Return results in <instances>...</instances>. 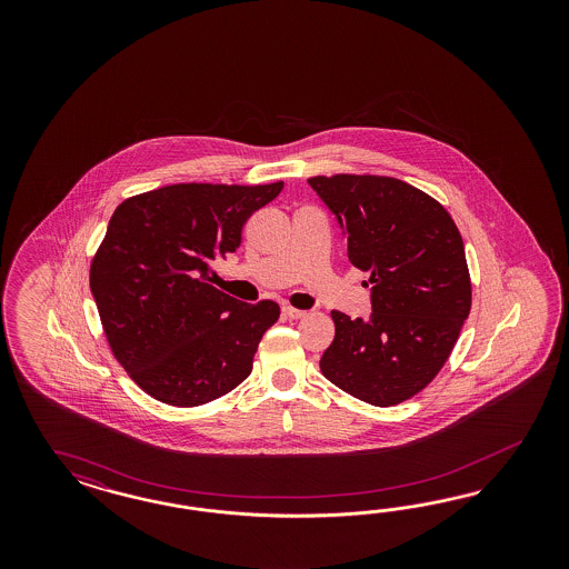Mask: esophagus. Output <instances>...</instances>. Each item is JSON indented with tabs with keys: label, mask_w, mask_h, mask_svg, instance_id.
I'll return each mask as SVG.
<instances>
[{
	"label": "esophagus",
	"mask_w": 569,
	"mask_h": 569,
	"mask_svg": "<svg viewBox=\"0 0 569 569\" xmlns=\"http://www.w3.org/2000/svg\"><path fill=\"white\" fill-rule=\"evenodd\" d=\"M283 315H286L288 319H302L307 312L300 309H292V307H283Z\"/></svg>",
	"instance_id": "obj_1"
}]
</instances>
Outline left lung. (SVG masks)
Returning <instances> with one entry per match:
<instances>
[{
  "label": "left lung",
  "mask_w": 569,
  "mask_h": 569,
  "mask_svg": "<svg viewBox=\"0 0 569 569\" xmlns=\"http://www.w3.org/2000/svg\"><path fill=\"white\" fill-rule=\"evenodd\" d=\"M309 186L342 227L348 260L373 283L369 319L331 310L321 373L350 397L392 407L438 376L466 323L461 233L447 208L395 177H310Z\"/></svg>",
  "instance_id": "1"
}]
</instances>
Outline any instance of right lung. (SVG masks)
Masks as SVG:
<instances>
[{
	"label": "right lung",
	"mask_w": 569,
	"mask_h": 569,
	"mask_svg": "<svg viewBox=\"0 0 569 569\" xmlns=\"http://www.w3.org/2000/svg\"><path fill=\"white\" fill-rule=\"evenodd\" d=\"M281 190L283 181L179 183L114 210L91 260L89 288L112 355L150 397L198 407L250 376L279 307L219 292L208 283L210 262L238 250L243 223Z\"/></svg>",
	"instance_id": "1"
}]
</instances>
